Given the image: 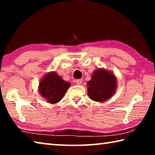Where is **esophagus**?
Segmentation results:
<instances>
[{
  "label": "esophagus",
  "instance_id": "obj_1",
  "mask_svg": "<svg viewBox=\"0 0 155 155\" xmlns=\"http://www.w3.org/2000/svg\"><path fill=\"white\" fill-rule=\"evenodd\" d=\"M75 82H76V83L78 85H80L81 84V83H82V79H77V80L75 81Z\"/></svg>",
  "mask_w": 155,
  "mask_h": 155
}]
</instances>
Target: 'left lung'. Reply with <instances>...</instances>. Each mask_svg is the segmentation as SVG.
<instances>
[{
    "label": "left lung",
    "mask_w": 155,
    "mask_h": 155,
    "mask_svg": "<svg viewBox=\"0 0 155 155\" xmlns=\"http://www.w3.org/2000/svg\"><path fill=\"white\" fill-rule=\"evenodd\" d=\"M87 85L90 98L103 103L111 98L116 91L117 78L112 72L101 68L92 73Z\"/></svg>",
    "instance_id": "obj_1"
}]
</instances>
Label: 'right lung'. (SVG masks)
<instances>
[{"label":"right lung","instance_id":"obj_1","mask_svg":"<svg viewBox=\"0 0 155 155\" xmlns=\"http://www.w3.org/2000/svg\"><path fill=\"white\" fill-rule=\"evenodd\" d=\"M70 83L64 81L54 71L49 72L40 80L38 91L47 103H58L64 98Z\"/></svg>","mask_w":155,"mask_h":155}]
</instances>
